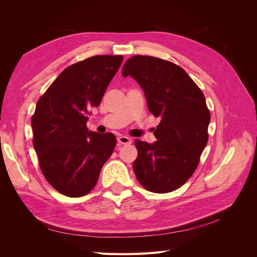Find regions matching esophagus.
<instances>
[{"label": "esophagus", "mask_w": 257, "mask_h": 257, "mask_svg": "<svg viewBox=\"0 0 257 257\" xmlns=\"http://www.w3.org/2000/svg\"><path fill=\"white\" fill-rule=\"evenodd\" d=\"M116 141H118V143L121 144V145H130V144H132V139L130 137H127V136H123V135H121V136H119L118 138H116Z\"/></svg>", "instance_id": "1"}]
</instances>
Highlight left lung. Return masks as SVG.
<instances>
[{"mask_svg":"<svg viewBox=\"0 0 257 257\" xmlns=\"http://www.w3.org/2000/svg\"><path fill=\"white\" fill-rule=\"evenodd\" d=\"M122 75L138 82L150 112L161 118L157 142L135 143L137 180L150 192L175 191L195 172L208 143L210 112L203 92L183 68L154 57H132Z\"/></svg>","mask_w":257,"mask_h":257,"instance_id":"1","label":"left lung"}]
</instances>
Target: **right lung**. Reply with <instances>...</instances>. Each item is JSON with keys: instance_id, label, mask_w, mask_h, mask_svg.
Returning <instances> with one entry per match:
<instances>
[{"instance_id": "obj_1", "label": "right lung", "mask_w": 257, "mask_h": 257, "mask_svg": "<svg viewBox=\"0 0 257 257\" xmlns=\"http://www.w3.org/2000/svg\"><path fill=\"white\" fill-rule=\"evenodd\" d=\"M122 61V56H95L77 62L36 104L31 121L34 149L45 178L65 196L88 194L113 152L115 136L89 132L87 122Z\"/></svg>"}]
</instances>
